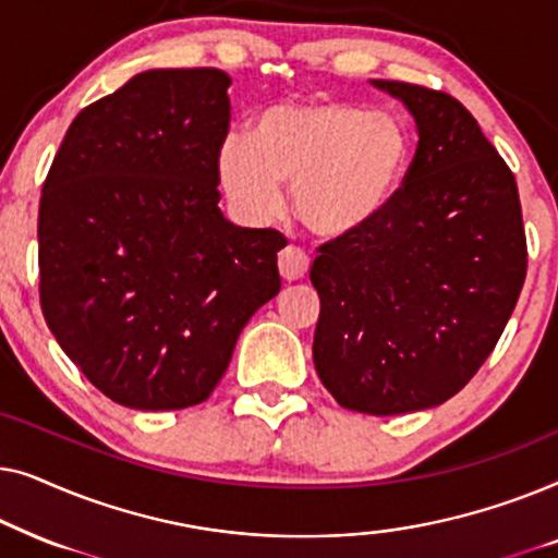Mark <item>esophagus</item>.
Returning a JSON list of instances; mask_svg holds the SVG:
<instances>
[{
    "mask_svg": "<svg viewBox=\"0 0 558 558\" xmlns=\"http://www.w3.org/2000/svg\"><path fill=\"white\" fill-rule=\"evenodd\" d=\"M310 269V256L304 254L302 248L296 246H287L284 251H279V274L287 281H296L307 277Z\"/></svg>",
    "mask_w": 558,
    "mask_h": 558,
    "instance_id": "1",
    "label": "esophagus"
}]
</instances>
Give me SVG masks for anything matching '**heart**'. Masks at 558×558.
Returning a JSON list of instances; mask_svg holds the SVG:
<instances>
[{
  "mask_svg": "<svg viewBox=\"0 0 558 558\" xmlns=\"http://www.w3.org/2000/svg\"><path fill=\"white\" fill-rule=\"evenodd\" d=\"M411 155L414 144L399 117L317 98L262 111L251 136L228 134L218 149V178L235 210L254 223L281 210L287 182L310 233L345 239L393 203Z\"/></svg>",
  "mask_w": 558,
  "mask_h": 558,
  "instance_id": "heart-1",
  "label": "heart"
}]
</instances>
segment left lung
Segmentation results:
<instances>
[{"label": "left lung", "mask_w": 558, "mask_h": 558, "mask_svg": "<svg viewBox=\"0 0 558 558\" xmlns=\"http://www.w3.org/2000/svg\"><path fill=\"white\" fill-rule=\"evenodd\" d=\"M371 86L414 117L416 155L371 226L319 246L312 357L340 407L391 416L452 399L493 353L525 279V233L513 172L457 98Z\"/></svg>", "instance_id": "1"}]
</instances>
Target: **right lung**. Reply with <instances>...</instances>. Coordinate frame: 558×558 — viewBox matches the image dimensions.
<instances>
[{"mask_svg": "<svg viewBox=\"0 0 558 558\" xmlns=\"http://www.w3.org/2000/svg\"><path fill=\"white\" fill-rule=\"evenodd\" d=\"M231 75L151 68L83 109L43 185L40 304L111 401L208 399L251 315L279 294L287 239L218 208Z\"/></svg>", "mask_w": 558, "mask_h": 558, "instance_id": "1", "label": "right lung"}]
</instances>
